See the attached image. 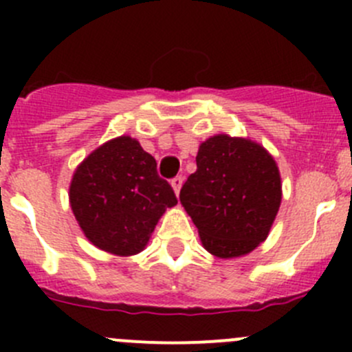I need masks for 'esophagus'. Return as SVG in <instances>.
<instances>
[{
    "instance_id": "34e87169",
    "label": "esophagus",
    "mask_w": 352,
    "mask_h": 352,
    "mask_svg": "<svg viewBox=\"0 0 352 352\" xmlns=\"http://www.w3.org/2000/svg\"><path fill=\"white\" fill-rule=\"evenodd\" d=\"M182 182H184V179L180 175L173 177V179H172V187H173V190H175L177 196H179L180 189H182Z\"/></svg>"
}]
</instances>
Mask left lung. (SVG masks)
Returning <instances> with one entry per match:
<instances>
[{"label": "left lung", "instance_id": "1", "mask_svg": "<svg viewBox=\"0 0 352 352\" xmlns=\"http://www.w3.org/2000/svg\"><path fill=\"white\" fill-rule=\"evenodd\" d=\"M196 163L180 202L206 250L221 258L252 252L267 239L281 204L274 158L254 141L218 134L199 146Z\"/></svg>", "mask_w": 352, "mask_h": 352}]
</instances>
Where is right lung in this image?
Returning a JSON list of instances; mask_svg holds the SVG:
<instances>
[{"mask_svg":"<svg viewBox=\"0 0 352 352\" xmlns=\"http://www.w3.org/2000/svg\"><path fill=\"white\" fill-rule=\"evenodd\" d=\"M69 202L95 247L116 255L144 248L160 216L177 204L156 160L136 140L120 136L97 148L74 172Z\"/></svg>","mask_w":352,"mask_h":352,"instance_id":"right-lung-1","label":"right lung"}]
</instances>
